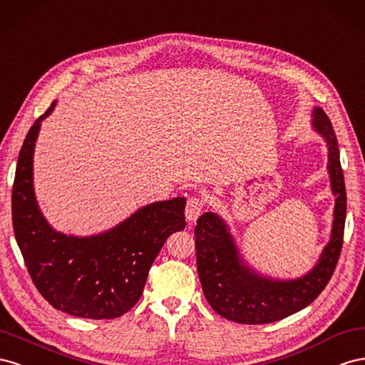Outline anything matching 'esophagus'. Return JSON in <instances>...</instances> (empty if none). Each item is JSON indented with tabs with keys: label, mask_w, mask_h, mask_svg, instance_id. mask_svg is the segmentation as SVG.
<instances>
[{
	"label": "esophagus",
	"mask_w": 365,
	"mask_h": 365,
	"mask_svg": "<svg viewBox=\"0 0 365 365\" xmlns=\"http://www.w3.org/2000/svg\"><path fill=\"white\" fill-rule=\"evenodd\" d=\"M203 206H205V203H203L202 199H199V197H191L188 203H186V207H185L186 220H188L190 223L195 222L197 218H199V215L202 214Z\"/></svg>",
	"instance_id": "1"
}]
</instances>
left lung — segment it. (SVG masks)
I'll return each mask as SVG.
<instances>
[{
  "label": "left lung",
  "instance_id": "1",
  "mask_svg": "<svg viewBox=\"0 0 365 365\" xmlns=\"http://www.w3.org/2000/svg\"><path fill=\"white\" fill-rule=\"evenodd\" d=\"M312 130L327 145L330 190L335 195L330 240L315 266L298 278H274L258 272L240 252L227 223L215 212H205L194 227L197 270L205 298L218 315L240 324H269L307 307L327 286L344 237L347 195L341 170L338 140L327 114L312 110Z\"/></svg>",
  "mask_w": 365,
  "mask_h": 365
}]
</instances>
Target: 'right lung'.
Returning <instances> with one entry per match:
<instances>
[{
	"instance_id": "right-lung-1",
	"label": "right lung",
	"mask_w": 365,
	"mask_h": 365,
	"mask_svg": "<svg viewBox=\"0 0 365 365\" xmlns=\"http://www.w3.org/2000/svg\"><path fill=\"white\" fill-rule=\"evenodd\" d=\"M29 130L18 155L12 190L16 243L39 294L55 309L90 319L122 317L138 303L150 267L166 238L182 231L185 197L145 205L95 235H67L51 226L36 202L34 154L41 122Z\"/></svg>"
}]
</instances>
